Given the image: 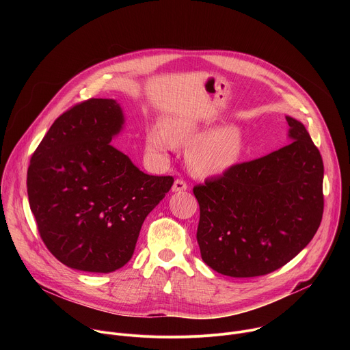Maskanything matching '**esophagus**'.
<instances>
[{"label": "esophagus", "instance_id": "esophagus-1", "mask_svg": "<svg viewBox=\"0 0 350 350\" xmlns=\"http://www.w3.org/2000/svg\"><path fill=\"white\" fill-rule=\"evenodd\" d=\"M187 188H188L187 183H185L184 180H181V178H177V180L174 181L173 187H172V189H173L174 192H183V191H185Z\"/></svg>", "mask_w": 350, "mask_h": 350}]
</instances>
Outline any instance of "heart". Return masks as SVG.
<instances>
[{"label": "heart", "mask_w": 350, "mask_h": 350, "mask_svg": "<svg viewBox=\"0 0 350 350\" xmlns=\"http://www.w3.org/2000/svg\"><path fill=\"white\" fill-rule=\"evenodd\" d=\"M202 129L187 119L170 120L165 131L149 130L146 148L149 152L166 157L173 144L188 145L202 134ZM243 131L235 124L217 127L199 138L188 151V163L193 173L202 177L220 176L232 169L243 152Z\"/></svg>", "instance_id": "b5f03b06"}]
</instances>
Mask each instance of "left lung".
I'll list each match as a JSON object with an SVG mask.
<instances>
[{"label": "left lung", "mask_w": 350, "mask_h": 350, "mask_svg": "<svg viewBox=\"0 0 350 350\" xmlns=\"http://www.w3.org/2000/svg\"><path fill=\"white\" fill-rule=\"evenodd\" d=\"M291 144L193 187L202 260L237 277L269 274L312 241L324 211V165L305 126L286 116Z\"/></svg>", "instance_id": "1"}]
</instances>
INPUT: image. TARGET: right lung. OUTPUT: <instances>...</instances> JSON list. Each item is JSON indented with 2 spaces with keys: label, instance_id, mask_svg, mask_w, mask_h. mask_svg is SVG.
<instances>
[{
  "label": "right lung",
  "instance_id": "1",
  "mask_svg": "<svg viewBox=\"0 0 350 350\" xmlns=\"http://www.w3.org/2000/svg\"><path fill=\"white\" fill-rule=\"evenodd\" d=\"M123 123L115 99H87L53 123L31 155L29 205L46 249L68 267H123L145 217L174 183L145 174L111 145Z\"/></svg>",
  "mask_w": 350,
  "mask_h": 350
}]
</instances>
